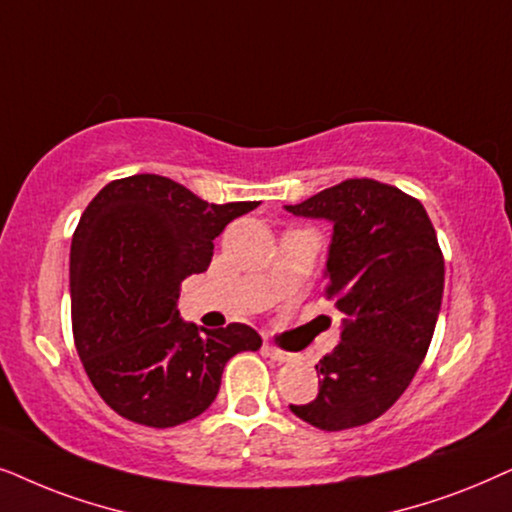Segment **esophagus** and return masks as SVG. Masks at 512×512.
Listing matches in <instances>:
<instances>
[{"instance_id":"obj_1","label":"esophagus","mask_w":512,"mask_h":512,"mask_svg":"<svg viewBox=\"0 0 512 512\" xmlns=\"http://www.w3.org/2000/svg\"><path fill=\"white\" fill-rule=\"evenodd\" d=\"M264 351H267V356H269L271 360H276V363H292V360H299L297 353L281 351V349H276V346H271V344L264 346Z\"/></svg>"}]
</instances>
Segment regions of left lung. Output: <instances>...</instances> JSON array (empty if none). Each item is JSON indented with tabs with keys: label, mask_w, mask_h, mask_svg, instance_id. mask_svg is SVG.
<instances>
[{
	"label": "left lung",
	"mask_w": 512,
	"mask_h": 512,
	"mask_svg": "<svg viewBox=\"0 0 512 512\" xmlns=\"http://www.w3.org/2000/svg\"><path fill=\"white\" fill-rule=\"evenodd\" d=\"M285 210L332 224L323 278L344 316L342 342L316 365L318 395L290 410L320 431L370 424L405 393L431 346L445 288L438 236L417 199L367 177Z\"/></svg>",
	"instance_id": "1"
}]
</instances>
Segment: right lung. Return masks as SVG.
Returning <instances> with one entry per match:
<instances>
[{"label":"right lung","mask_w":512,"mask_h":512,"mask_svg":"<svg viewBox=\"0 0 512 512\" xmlns=\"http://www.w3.org/2000/svg\"><path fill=\"white\" fill-rule=\"evenodd\" d=\"M257 206H217L149 173L109 182L88 203L70 250L74 344L121 417L152 428L199 417L227 360L262 346L248 325L206 330L177 311L180 283L206 271L215 238Z\"/></svg>","instance_id":"right-lung-1"}]
</instances>
